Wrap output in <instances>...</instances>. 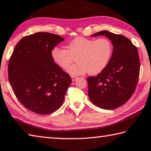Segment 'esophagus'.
Returning <instances> with one entry per match:
<instances>
[{
    "instance_id": "1",
    "label": "esophagus",
    "mask_w": 151,
    "mask_h": 151,
    "mask_svg": "<svg viewBox=\"0 0 151 151\" xmlns=\"http://www.w3.org/2000/svg\"><path fill=\"white\" fill-rule=\"evenodd\" d=\"M71 78H72L73 81H75L76 79L77 78V77H76V76H71Z\"/></svg>"
}]
</instances>
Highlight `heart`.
<instances>
[{"label": "heart", "mask_w": 151, "mask_h": 151, "mask_svg": "<svg viewBox=\"0 0 151 151\" xmlns=\"http://www.w3.org/2000/svg\"><path fill=\"white\" fill-rule=\"evenodd\" d=\"M113 53V44L106 37L99 39L78 37L68 43V49L55 47L51 52L56 63L67 69L76 57L77 62L73 65L68 72L72 75H82L88 72L96 75L106 67Z\"/></svg>", "instance_id": "1"}]
</instances>
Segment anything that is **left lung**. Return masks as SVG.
Here are the masks:
<instances>
[{
    "label": "left lung",
    "instance_id": "obj_1",
    "mask_svg": "<svg viewBox=\"0 0 151 151\" xmlns=\"http://www.w3.org/2000/svg\"><path fill=\"white\" fill-rule=\"evenodd\" d=\"M105 35L111 41L113 53L106 67L96 76L87 78L90 100L100 108L116 109L124 104L135 92L140 72L136 46L120 34L106 30L92 35Z\"/></svg>",
    "mask_w": 151,
    "mask_h": 151
}]
</instances>
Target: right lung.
Instances as JSON below:
<instances>
[{"label":"right lung","mask_w":151,"mask_h":151,"mask_svg":"<svg viewBox=\"0 0 151 151\" xmlns=\"http://www.w3.org/2000/svg\"><path fill=\"white\" fill-rule=\"evenodd\" d=\"M63 40L51 33H35L22 38L10 57L8 73L13 92L20 102L34 113L47 115L57 110L72 83L51 55Z\"/></svg>","instance_id":"obj_1"}]
</instances>
